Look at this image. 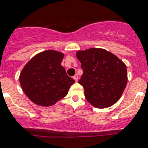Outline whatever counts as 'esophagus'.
<instances>
[{
	"instance_id": "obj_1",
	"label": "esophagus",
	"mask_w": 148,
	"mask_h": 148,
	"mask_svg": "<svg viewBox=\"0 0 148 148\" xmlns=\"http://www.w3.org/2000/svg\"><path fill=\"white\" fill-rule=\"evenodd\" d=\"M73 78H74V80H75V81L77 82L78 80V78H79V77H78L77 74H75V75H74V76L73 77Z\"/></svg>"
}]
</instances>
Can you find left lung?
<instances>
[{
    "mask_svg": "<svg viewBox=\"0 0 148 148\" xmlns=\"http://www.w3.org/2000/svg\"><path fill=\"white\" fill-rule=\"evenodd\" d=\"M84 71L78 83L93 107L105 108L120 99L127 84L126 65L116 55L101 48L77 52Z\"/></svg>",
    "mask_w": 148,
    "mask_h": 148,
    "instance_id": "obj_1",
    "label": "left lung"
}]
</instances>
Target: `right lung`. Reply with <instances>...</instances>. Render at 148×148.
Listing matches in <instances>:
<instances>
[{
    "mask_svg": "<svg viewBox=\"0 0 148 148\" xmlns=\"http://www.w3.org/2000/svg\"><path fill=\"white\" fill-rule=\"evenodd\" d=\"M64 56L59 51L48 49L34 56L24 66L19 83L33 103L49 107L67 95L75 81L61 64Z\"/></svg>",
    "mask_w": 148,
    "mask_h": 148,
    "instance_id": "1",
    "label": "right lung"
}]
</instances>
